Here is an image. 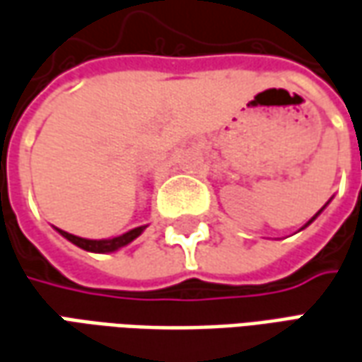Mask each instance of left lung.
<instances>
[{
  "label": "left lung",
  "instance_id": "8db88e82",
  "mask_svg": "<svg viewBox=\"0 0 362 362\" xmlns=\"http://www.w3.org/2000/svg\"><path fill=\"white\" fill-rule=\"evenodd\" d=\"M331 200H333V198H331ZM331 200H329V202H331ZM329 202H327L325 206H323V208H321V210H319V212H317V214H315V216H313V218H311V220H309V222L305 223V226H303V228H301V230H305V228H307V226H309V223H313V222H315V220H317V216H319V214L323 212V210H325L327 206H329Z\"/></svg>",
  "mask_w": 362,
  "mask_h": 362
}]
</instances>
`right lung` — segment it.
Returning a JSON list of instances; mask_svg holds the SVG:
<instances>
[{
  "label": "right lung",
  "instance_id": "add662e5",
  "mask_svg": "<svg viewBox=\"0 0 362 362\" xmlns=\"http://www.w3.org/2000/svg\"><path fill=\"white\" fill-rule=\"evenodd\" d=\"M65 240H69L71 243H75L77 247L85 250V252L90 253H112L119 252L122 247H127L129 243H132L140 233L146 230V226H139V228H132L129 232L120 233V235H115V238H107V240H87V238H78V235H73V233L65 232V230H59L55 228Z\"/></svg>",
  "mask_w": 362,
  "mask_h": 362
}]
</instances>
